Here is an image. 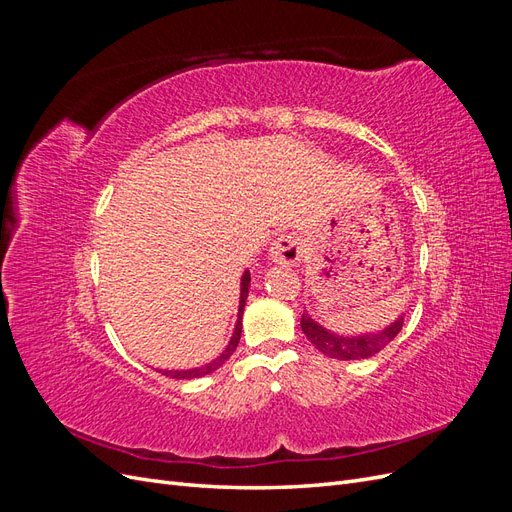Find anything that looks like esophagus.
Returning <instances> with one entry per match:
<instances>
[{
    "instance_id": "34e87169",
    "label": "esophagus",
    "mask_w": 512,
    "mask_h": 512,
    "mask_svg": "<svg viewBox=\"0 0 512 512\" xmlns=\"http://www.w3.org/2000/svg\"><path fill=\"white\" fill-rule=\"evenodd\" d=\"M269 258L271 262H277V265H297L303 258V239L294 235V232L292 235H282L271 243Z\"/></svg>"
}]
</instances>
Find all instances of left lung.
<instances>
[{
    "label": "left lung",
    "mask_w": 512,
    "mask_h": 512,
    "mask_svg": "<svg viewBox=\"0 0 512 512\" xmlns=\"http://www.w3.org/2000/svg\"><path fill=\"white\" fill-rule=\"evenodd\" d=\"M404 327V314H399L393 322L386 324L384 329L369 333H337L324 327L312 314L303 309L301 331L305 337L320 350L324 356L339 361H361L378 354L384 346H389Z\"/></svg>",
    "instance_id": "1"
}]
</instances>
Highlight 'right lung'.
Here are the masks:
<instances>
[{"label": "right lung", "instance_id": "add662e5", "mask_svg": "<svg viewBox=\"0 0 512 512\" xmlns=\"http://www.w3.org/2000/svg\"><path fill=\"white\" fill-rule=\"evenodd\" d=\"M250 282H252V275L250 269H245L241 275V284H239V312H237V322H235V331H232L230 339H228V346L222 350L220 356H215L211 363H205L200 367H190V369H156L160 371L162 376L166 378H175V380H194V378H203L213 374L215 369H220L228 359L230 354L237 350L239 346V339H241V322H243V309H245V301H247V294H250Z\"/></svg>", "mask_w": 512, "mask_h": 512}]
</instances>
